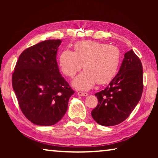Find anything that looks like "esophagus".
<instances>
[{"instance_id": "34e87169", "label": "esophagus", "mask_w": 158, "mask_h": 158, "mask_svg": "<svg viewBox=\"0 0 158 158\" xmlns=\"http://www.w3.org/2000/svg\"><path fill=\"white\" fill-rule=\"evenodd\" d=\"M77 95L81 96H87L88 94L87 93H85V92H77Z\"/></svg>"}]
</instances>
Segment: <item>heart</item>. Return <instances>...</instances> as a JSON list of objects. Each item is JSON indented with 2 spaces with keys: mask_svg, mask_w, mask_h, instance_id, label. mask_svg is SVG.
<instances>
[{
  "mask_svg": "<svg viewBox=\"0 0 158 158\" xmlns=\"http://www.w3.org/2000/svg\"><path fill=\"white\" fill-rule=\"evenodd\" d=\"M121 62L119 49L114 45L95 41H83L74 45V52L64 49L60 54L59 65L63 74L73 77L85 68L73 81L77 90H88L96 84H106L116 76Z\"/></svg>",
  "mask_w": 158,
  "mask_h": 158,
  "instance_id": "heart-1",
  "label": "heart"
}]
</instances>
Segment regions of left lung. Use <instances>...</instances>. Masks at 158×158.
<instances>
[{"mask_svg": "<svg viewBox=\"0 0 158 158\" xmlns=\"http://www.w3.org/2000/svg\"><path fill=\"white\" fill-rule=\"evenodd\" d=\"M143 70L139 58L132 49L125 53L115 77L101 91L96 93L98 103L91 115L102 126L117 125L128 118L141 98Z\"/></svg>", "mask_w": 158, "mask_h": 158, "instance_id": "8db88e82", "label": "left lung"}]
</instances>
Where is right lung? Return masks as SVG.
<instances>
[{"mask_svg": "<svg viewBox=\"0 0 158 158\" xmlns=\"http://www.w3.org/2000/svg\"><path fill=\"white\" fill-rule=\"evenodd\" d=\"M60 40H49L25 49L12 75L19 107L27 119L40 126H52L65 114L74 94L60 74L57 60Z\"/></svg>", "mask_w": 158, "mask_h": 158, "instance_id": "add662e5", "label": "right lung"}]
</instances>
